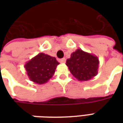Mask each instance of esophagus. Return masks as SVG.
<instances>
[{
  "instance_id": "1",
  "label": "esophagus",
  "mask_w": 123,
  "mask_h": 123,
  "mask_svg": "<svg viewBox=\"0 0 123 123\" xmlns=\"http://www.w3.org/2000/svg\"><path fill=\"white\" fill-rule=\"evenodd\" d=\"M59 61L60 62H61V63H64L65 62H66V59L65 58H63V59H59Z\"/></svg>"
}]
</instances>
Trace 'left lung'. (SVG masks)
<instances>
[{"mask_svg": "<svg viewBox=\"0 0 123 123\" xmlns=\"http://www.w3.org/2000/svg\"><path fill=\"white\" fill-rule=\"evenodd\" d=\"M99 64L98 56L80 49L73 52L66 62L70 72L79 81H88L95 76Z\"/></svg>", "mask_w": 123, "mask_h": 123, "instance_id": "left-lung-1", "label": "left lung"}]
</instances>
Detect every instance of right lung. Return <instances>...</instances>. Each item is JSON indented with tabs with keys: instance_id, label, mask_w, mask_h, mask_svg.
Here are the masks:
<instances>
[{
	"instance_id": "right-lung-1",
	"label": "right lung",
	"mask_w": 123,
	"mask_h": 123,
	"mask_svg": "<svg viewBox=\"0 0 123 123\" xmlns=\"http://www.w3.org/2000/svg\"><path fill=\"white\" fill-rule=\"evenodd\" d=\"M59 62L55 57L41 53L24 65L28 78L37 84H43L53 77Z\"/></svg>"
}]
</instances>
